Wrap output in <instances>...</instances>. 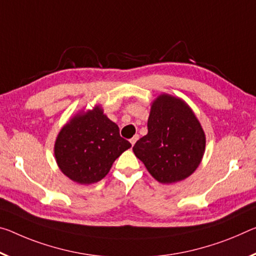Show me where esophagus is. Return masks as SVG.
Returning a JSON list of instances; mask_svg holds the SVG:
<instances>
[{"label": "esophagus", "instance_id": "34e87169", "mask_svg": "<svg viewBox=\"0 0 256 256\" xmlns=\"http://www.w3.org/2000/svg\"><path fill=\"white\" fill-rule=\"evenodd\" d=\"M138 139H139V136H134L132 138L131 140H130V142H131V144H132V146H134V144L136 142V140H138Z\"/></svg>", "mask_w": 256, "mask_h": 256}]
</instances>
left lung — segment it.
Returning a JSON list of instances; mask_svg holds the SVG:
<instances>
[{
  "instance_id": "obj_1",
  "label": "left lung",
  "mask_w": 256,
  "mask_h": 256,
  "mask_svg": "<svg viewBox=\"0 0 256 256\" xmlns=\"http://www.w3.org/2000/svg\"><path fill=\"white\" fill-rule=\"evenodd\" d=\"M204 150L205 134L196 116L184 101L168 94L154 101L147 136L133 147L136 156L162 184L188 178L200 165Z\"/></svg>"
}]
</instances>
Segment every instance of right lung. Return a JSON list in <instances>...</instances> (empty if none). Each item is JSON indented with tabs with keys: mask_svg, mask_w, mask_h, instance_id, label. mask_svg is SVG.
Returning <instances> with one entry per match:
<instances>
[{
	"mask_svg": "<svg viewBox=\"0 0 256 256\" xmlns=\"http://www.w3.org/2000/svg\"><path fill=\"white\" fill-rule=\"evenodd\" d=\"M131 147L102 109L75 116L60 131L54 144L56 163L64 176L80 184L107 176L117 157Z\"/></svg>",
	"mask_w": 256,
	"mask_h": 256,
	"instance_id": "1",
	"label": "right lung"
}]
</instances>
